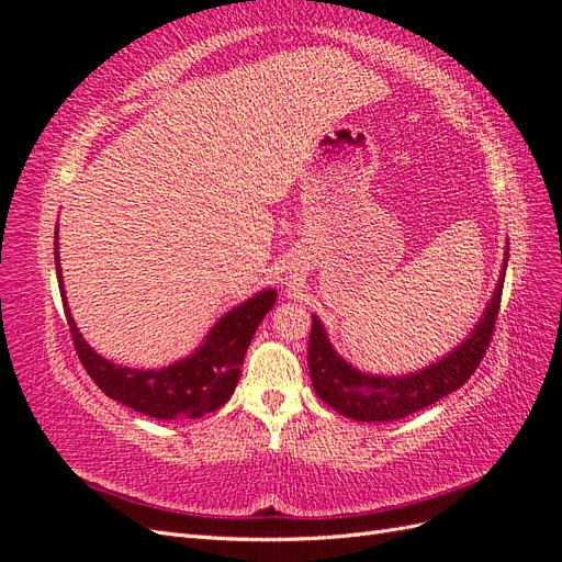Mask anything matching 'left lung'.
<instances>
[{"instance_id":"8db88e82","label":"left lung","mask_w":562,"mask_h":562,"mask_svg":"<svg viewBox=\"0 0 562 562\" xmlns=\"http://www.w3.org/2000/svg\"><path fill=\"white\" fill-rule=\"evenodd\" d=\"M508 260V252H506ZM504 260V269H506ZM504 269L497 281L495 295H492L479 326L462 345L452 349L443 359L422 368L411 375L401 378H384V375H366V372L349 366L339 356L326 328L312 316V333H310V375L316 396L328 403L333 411L356 422H394L413 415L422 407H427L443 396L452 394L462 386L475 368L481 366L485 349L495 333V321L499 314L502 288H504Z\"/></svg>"}]
</instances>
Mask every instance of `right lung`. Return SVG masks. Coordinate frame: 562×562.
<instances>
[{
    "label": "right lung",
    "instance_id": "1",
    "mask_svg": "<svg viewBox=\"0 0 562 562\" xmlns=\"http://www.w3.org/2000/svg\"><path fill=\"white\" fill-rule=\"evenodd\" d=\"M54 248L58 288L77 356L91 380L105 391V396L155 419H196L206 413H215L217 407H223L232 398L234 386L241 375L250 339L265 314L274 307L277 291L269 288V291L252 295L239 307L227 312L211 328L201 347L192 356H187V359L161 370H135L110 363L81 337L70 307L65 302L58 258V229Z\"/></svg>",
    "mask_w": 562,
    "mask_h": 562
}]
</instances>
